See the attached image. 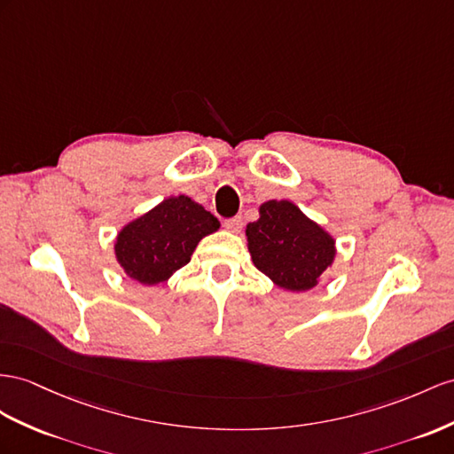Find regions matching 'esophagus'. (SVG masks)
<instances>
[{"label": "esophagus", "instance_id": "obj_1", "mask_svg": "<svg viewBox=\"0 0 454 454\" xmlns=\"http://www.w3.org/2000/svg\"><path fill=\"white\" fill-rule=\"evenodd\" d=\"M224 226H226V230H230V231H238L243 228V218L241 216H234V218H228L226 223H224Z\"/></svg>", "mask_w": 454, "mask_h": 454}]
</instances>
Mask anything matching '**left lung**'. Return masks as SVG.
Wrapping results in <instances>:
<instances>
[{
    "mask_svg": "<svg viewBox=\"0 0 454 454\" xmlns=\"http://www.w3.org/2000/svg\"><path fill=\"white\" fill-rule=\"evenodd\" d=\"M259 215L246 228L253 264L278 287L309 292L332 266L335 239L287 200L262 203Z\"/></svg>",
    "mask_w": 454,
    "mask_h": 454,
    "instance_id": "left-lung-1",
    "label": "left lung"
}]
</instances>
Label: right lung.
Wrapping results in <instances>:
<instances>
[{"mask_svg": "<svg viewBox=\"0 0 454 454\" xmlns=\"http://www.w3.org/2000/svg\"><path fill=\"white\" fill-rule=\"evenodd\" d=\"M218 228V218L192 197H168L119 231L114 257L128 278L155 286L188 264L197 243Z\"/></svg>", "mask_w": 454, "mask_h": 454, "instance_id": "obj_1", "label": "right lung"}]
</instances>
